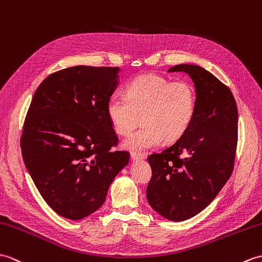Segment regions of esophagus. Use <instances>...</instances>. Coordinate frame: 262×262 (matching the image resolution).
Wrapping results in <instances>:
<instances>
[{
	"label": "esophagus",
	"instance_id": "obj_1",
	"mask_svg": "<svg viewBox=\"0 0 262 262\" xmlns=\"http://www.w3.org/2000/svg\"><path fill=\"white\" fill-rule=\"evenodd\" d=\"M146 158V156H144V154H139V152H132L131 154V160L136 161V160H142Z\"/></svg>",
	"mask_w": 262,
	"mask_h": 262
}]
</instances>
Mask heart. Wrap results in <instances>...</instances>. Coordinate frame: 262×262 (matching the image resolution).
I'll return each mask as SVG.
<instances>
[{"label":"heart","instance_id":"b5f03b06","mask_svg":"<svg viewBox=\"0 0 262 262\" xmlns=\"http://www.w3.org/2000/svg\"><path fill=\"white\" fill-rule=\"evenodd\" d=\"M196 108V91L187 80L157 74L142 75L125 87V98L108 100L106 113L114 131L127 136L142 120L143 126L125 139L123 147L135 152L176 141L187 131Z\"/></svg>","mask_w":262,"mask_h":262}]
</instances>
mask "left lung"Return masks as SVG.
I'll return each instance as SVG.
<instances>
[{
  "label": "left lung",
  "mask_w": 262,
  "mask_h": 262,
  "mask_svg": "<svg viewBox=\"0 0 262 262\" xmlns=\"http://www.w3.org/2000/svg\"><path fill=\"white\" fill-rule=\"evenodd\" d=\"M168 72H184L193 79L196 108L187 131L148 157L152 176L147 200L157 213L180 222L210 205L233 171L237 107L229 87L206 69L182 63Z\"/></svg>",
  "instance_id": "left-lung-1"
}]
</instances>
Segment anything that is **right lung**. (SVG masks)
Here are the masks:
<instances>
[{
  "label": "right lung",
  "mask_w": 262,
  "mask_h": 262,
  "mask_svg": "<svg viewBox=\"0 0 262 262\" xmlns=\"http://www.w3.org/2000/svg\"><path fill=\"white\" fill-rule=\"evenodd\" d=\"M119 67L74 66L43 79L32 97L21 136L22 158L46 203L60 216L80 220L98 210L130 159L113 150L118 136L106 106Z\"/></svg>",
  "instance_id": "add662e5"
}]
</instances>
